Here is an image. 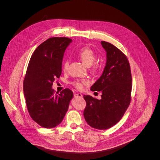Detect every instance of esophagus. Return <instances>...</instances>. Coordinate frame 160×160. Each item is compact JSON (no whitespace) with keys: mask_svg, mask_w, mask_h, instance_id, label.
Wrapping results in <instances>:
<instances>
[{"mask_svg":"<svg viewBox=\"0 0 160 160\" xmlns=\"http://www.w3.org/2000/svg\"><path fill=\"white\" fill-rule=\"evenodd\" d=\"M74 97H75V98H78V97H80V98H82V95L81 93H76V94L74 95Z\"/></svg>","mask_w":160,"mask_h":160,"instance_id":"34e87169","label":"esophagus"}]
</instances>
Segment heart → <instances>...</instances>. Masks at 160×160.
<instances>
[{"instance_id": "obj_1", "label": "heart", "mask_w": 160, "mask_h": 160, "mask_svg": "<svg viewBox=\"0 0 160 160\" xmlns=\"http://www.w3.org/2000/svg\"><path fill=\"white\" fill-rule=\"evenodd\" d=\"M78 57L82 62V63L87 67H90L93 64L95 60V54L89 48H83L78 53ZM69 65L68 60H65L63 63V69L66 71ZM89 84V81L86 79L78 80L73 82V85L75 88L79 90L82 89L84 86Z\"/></svg>"}]
</instances>
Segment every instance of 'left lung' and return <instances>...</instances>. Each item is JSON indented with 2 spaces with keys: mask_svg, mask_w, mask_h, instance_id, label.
<instances>
[{
  "mask_svg": "<svg viewBox=\"0 0 160 160\" xmlns=\"http://www.w3.org/2000/svg\"><path fill=\"white\" fill-rule=\"evenodd\" d=\"M107 62L101 76L91 88L101 91V99L84 95L86 107L84 116L88 124L99 130L113 126L122 118L131 102L132 76L126 56L113 44L101 41Z\"/></svg>",
  "mask_w": 160,
  "mask_h": 160,
  "instance_id": "obj_1",
  "label": "left lung"
}]
</instances>
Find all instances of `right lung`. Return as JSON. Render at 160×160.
<instances>
[{"instance_id":"1","label":"right lung","mask_w":160,"mask_h":160,"mask_svg":"<svg viewBox=\"0 0 160 160\" xmlns=\"http://www.w3.org/2000/svg\"><path fill=\"white\" fill-rule=\"evenodd\" d=\"M72 42L67 38H51L38 46L29 60L23 82L26 106L31 118L44 128L59 125L68 111L73 93L65 89L55 93V79L62 74L67 47Z\"/></svg>"}]
</instances>
